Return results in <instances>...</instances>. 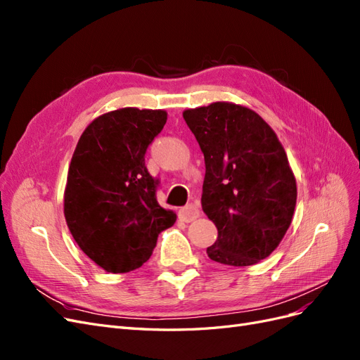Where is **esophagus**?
<instances>
[{
    "instance_id": "esophagus-1",
    "label": "esophagus",
    "mask_w": 360,
    "mask_h": 360,
    "mask_svg": "<svg viewBox=\"0 0 360 360\" xmlns=\"http://www.w3.org/2000/svg\"><path fill=\"white\" fill-rule=\"evenodd\" d=\"M179 216H180V219L184 221V222H192L200 216V210H198L197 205L189 204L186 207H183V209H180Z\"/></svg>"
}]
</instances>
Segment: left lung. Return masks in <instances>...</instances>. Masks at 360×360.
Listing matches in <instances>:
<instances>
[{
	"mask_svg": "<svg viewBox=\"0 0 360 360\" xmlns=\"http://www.w3.org/2000/svg\"><path fill=\"white\" fill-rule=\"evenodd\" d=\"M204 155L201 204L217 228L207 255L252 266L278 248L296 209V177L263 117L243 105L213 102L183 111Z\"/></svg>",
	"mask_w": 360,
	"mask_h": 360,
	"instance_id": "1",
	"label": "left lung"
}]
</instances>
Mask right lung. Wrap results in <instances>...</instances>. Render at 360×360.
<instances>
[{
  "label": "right lung",
  "instance_id": "right-lung-1",
  "mask_svg": "<svg viewBox=\"0 0 360 360\" xmlns=\"http://www.w3.org/2000/svg\"><path fill=\"white\" fill-rule=\"evenodd\" d=\"M167 118L163 110L118 108L94 118L73 151L64 217L84 254L108 274L143 266L177 219L159 205L144 159Z\"/></svg>",
  "mask_w": 360,
  "mask_h": 360
}]
</instances>
